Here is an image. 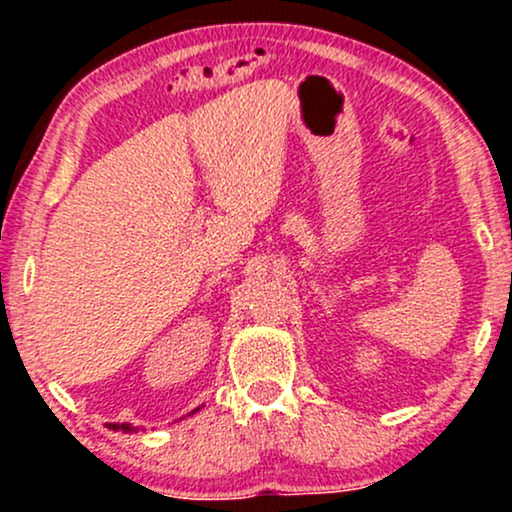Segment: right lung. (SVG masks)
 <instances>
[{"label":"right lung","instance_id":"1","mask_svg":"<svg viewBox=\"0 0 512 512\" xmlns=\"http://www.w3.org/2000/svg\"><path fill=\"white\" fill-rule=\"evenodd\" d=\"M202 407H197L195 411H199ZM195 411H190V414H195ZM108 428H113V431H122V433H137L139 426H132V424H108Z\"/></svg>","mask_w":512,"mask_h":512}]
</instances>
